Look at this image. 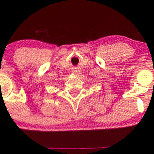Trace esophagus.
I'll use <instances>...</instances> for the list:
<instances>
[{"label": "esophagus", "instance_id": "34e87169", "mask_svg": "<svg viewBox=\"0 0 154 154\" xmlns=\"http://www.w3.org/2000/svg\"><path fill=\"white\" fill-rule=\"evenodd\" d=\"M73 74L75 75H78L80 74V71H78V70H75V71H73Z\"/></svg>", "mask_w": 154, "mask_h": 154}]
</instances>
